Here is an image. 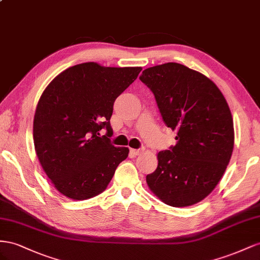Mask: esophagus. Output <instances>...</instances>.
Masks as SVG:
<instances>
[{"label":"esophagus","instance_id":"1","mask_svg":"<svg viewBox=\"0 0 260 260\" xmlns=\"http://www.w3.org/2000/svg\"><path fill=\"white\" fill-rule=\"evenodd\" d=\"M144 150H145V148L143 147V148H139V149H131V152H132L133 154L137 155V154H139V153H142Z\"/></svg>","mask_w":260,"mask_h":260}]
</instances>
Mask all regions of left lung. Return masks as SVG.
<instances>
[{"mask_svg":"<svg viewBox=\"0 0 260 260\" xmlns=\"http://www.w3.org/2000/svg\"><path fill=\"white\" fill-rule=\"evenodd\" d=\"M139 79L153 92L162 120L176 131V144L158 153L146 176L163 203L187 207L217 186L233 152L234 128L225 98L212 80L179 63L146 69Z\"/></svg>","mask_w":260,"mask_h":260,"instance_id":"obj_1","label":"left lung"}]
</instances>
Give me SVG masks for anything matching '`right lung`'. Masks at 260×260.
Segmentation results:
<instances>
[{
  "instance_id": "1",
  "label": "right lung",
  "mask_w": 260,
  "mask_h": 260,
  "mask_svg": "<svg viewBox=\"0 0 260 260\" xmlns=\"http://www.w3.org/2000/svg\"><path fill=\"white\" fill-rule=\"evenodd\" d=\"M142 68H106L81 63L51 81L34 117V144L40 165L54 187L74 200L107 188L128 148L110 142L115 99ZM102 128L107 134L100 136Z\"/></svg>"
}]
</instances>
